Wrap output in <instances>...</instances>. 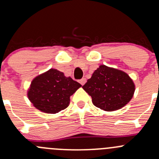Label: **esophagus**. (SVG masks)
I'll list each match as a JSON object with an SVG mask.
<instances>
[{
	"mask_svg": "<svg viewBox=\"0 0 159 159\" xmlns=\"http://www.w3.org/2000/svg\"><path fill=\"white\" fill-rule=\"evenodd\" d=\"M85 82H86L85 78H82V79L80 80V84H81V85H84V84H85Z\"/></svg>",
	"mask_w": 159,
	"mask_h": 159,
	"instance_id": "esophagus-1",
	"label": "esophagus"
}]
</instances>
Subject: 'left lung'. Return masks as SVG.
<instances>
[{
  "label": "left lung",
  "instance_id": "left-lung-1",
  "mask_svg": "<svg viewBox=\"0 0 159 159\" xmlns=\"http://www.w3.org/2000/svg\"><path fill=\"white\" fill-rule=\"evenodd\" d=\"M82 89L92 98L94 106L113 111L125 106L134 95L135 85L125 72L100 65Z\"/></svg>",
  "mask_w": 159,
  "mask_h": 159
}]
</instances>
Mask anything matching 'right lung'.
I'll return each instance as SVG.
<instances>
[{
  "mask_svg": "<svg viewBox=\"0 0 159 159\" xmlns=\"http://www.w3.org/2000/svg\"><path fill=\"white\" fill-rule=\"evenodd\" d=\"M81 84L63 72L51 68L32 80L28 98L37 109L44 113L56 114L69 105L70 97Z\"/></svg>",
  "mask_w": 159,
  "mask_h": 159,
  "instance_id": "obj_1",
  "label": "right lung"
}]
</instances>
